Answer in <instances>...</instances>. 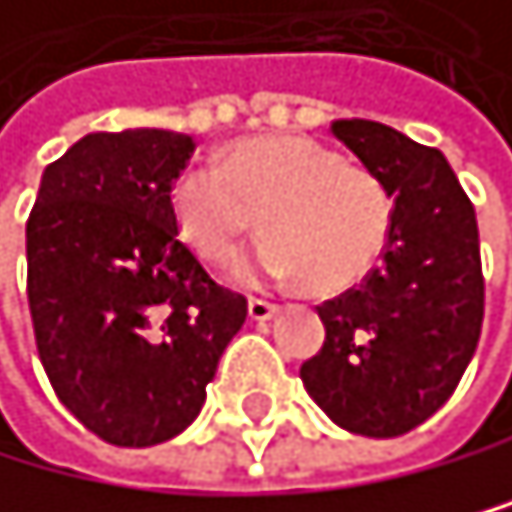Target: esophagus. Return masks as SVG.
<instances>
[{
    "label": "esophagus",
    "instance_id": "34e87169",
    "mask_svg": "<svg viewBox=\"0 0 512 512\" xmlns=\"http://www.w3.org/2000/svg\"><path fill=\"white\" fill-rule=\"evenodd\" d=\"M277 313V306L274 303H267V300H251L248 303V316H251V322H267Z\"/></svg>",
    "mask_w": 512,
    "mask_h": 512
}]
</instances>
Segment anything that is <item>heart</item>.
Instances as JSON below:
<instances>
[{
	"label": "heart",
	"instance_id": "1",
	"mask_svg": "<svg viewBox=\"0 0 512 512\" xmlns=\"http://www.w3.org/2000/svg\"><path fill=\"white\" fill-rule=\"evenodd\" d=\"M170 212L206 261H222L264 222L271 235L235 261V280H309L316 293H342L368 277L393 225L384 183L306 135L251 138L235 144L225 164L186 167L170 186Z\"/></svg>",
	"mask_w": 512,
	"mask_h": 512
}]
</instances>
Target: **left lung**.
<instances>
[{
  "instance_id": "1",
  "label": "left lung",
  "mask_w": 512,
  "mask_h": 512,
  "mask_svg": "<svg viewBox=\"0 0 512 512\" xmlns=\"http://www.w3.org/2000/svg\"><path fill=\"white\" fill-rule=\"evenodd\" d=\"M329 131L384 183L393 225L384 264L319 306L326 342L300 377L335 426L393 439L452 397L478 348V219L442 151L381 122L335 119Z\"/></svg>"
}]
</instances>
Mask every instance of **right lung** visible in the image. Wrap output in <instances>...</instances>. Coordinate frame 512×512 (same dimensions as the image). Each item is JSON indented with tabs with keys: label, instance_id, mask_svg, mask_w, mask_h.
Returning <instances> with one entry per match:
<instances>
[{
	"label": "right lung",
	"instance_id": "add662e5",
	"mask_svg": "<svg viewBox=\"0 0 512 512\" xmlns=\"http://www.w3.org/2000/svg\"><path fill=\"white\" fill-rule=\"evenodd\" d=\"M196 141L99 131L44 167L28 216V306L60 403L109 445L180 435L206 403L245 296L180 241L170 186Z\"/></svg>",
	"mask_w": 512,
	"mask_h": 512
}]
</instances>
